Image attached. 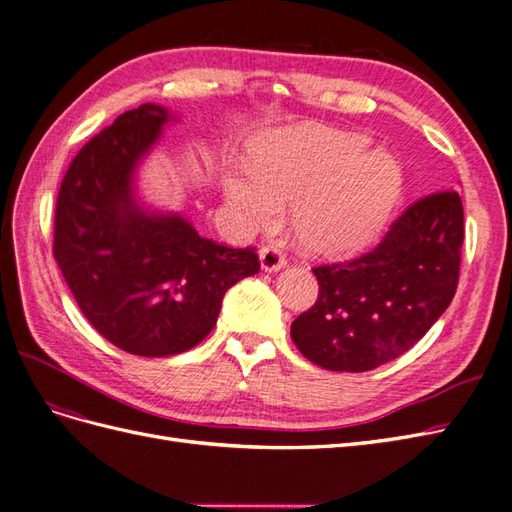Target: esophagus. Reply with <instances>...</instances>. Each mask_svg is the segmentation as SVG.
I'll return each mask as SVG.
<instances>
[{"mask_svg":"<svg viewBox=\"0 0 512 512\" xmlns=\"http://www.w3.org/2000/svg\"><path fill=\"white\" fill-rule=\"evenodd\" d=\"M260 267L265 271H280L286 267V256L275 245L260 247Z\"/></svg>","mask_w":512,"mask_h":512,"instance_id":"esophagus-1","label":"esophagus"}]
</instances>
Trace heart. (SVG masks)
<instances>
[{"label": "heart", "mask_w": 512, "mask_h": 512, "mask_svg": "<svg viewBox=\"0 0 512 512\" xmlns=\"http://www.w3.org/2000/svg\"><path fill=\"white\" fill-rule=\"evenodd\" d=\"M363 134L318 123L271 130L250 143V170L222 179L245 222L271 224L292 203L294 237L309 252L348 254L374 241L404 190L399 162Z\"/></svg>", "instance_id": "obj_1"}]
</instances>
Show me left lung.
I'll list each match as a JSON object with an SVG mask.
<instances>
[{
	"label": "left lung",
	"instance_id": "1",
	"mask_svg": "<svg viewBox=\"0 0 512 512\" xmlns=\"http://www.w3.org/2000/svg\"><path fill=\"white\" fill-rule=\"evenodd\" d=\"M461 245L459 194L418 198L374 250L314 267L318 299L292 322L294 346L318 367L352 374L397 359L451 305Z\"/></svg>",
	"mask_w": 512,
	"mask_h": 512
}]
</instances>
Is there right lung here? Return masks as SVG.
<instances>
[{
  "instance_id": "add662e5",
  "label": "right lung",
  "mask_w": 512,
  "mask_h": 512,
  "mask_svg": "<svg viewBox=\"0 0 512 512\" xmlns=\"http://www.w3.org/2000/svg\"><path fill=\"white\" fill-rule=\"evenodd\" d=\"M175 117L141 104L76 153L55 207L53 256L81 312L136 356L194 348L218 322L230 286L260 271L254 247L200 237L173 213L136 203L134 173Z\"/></svg>"
}]
</instances>
